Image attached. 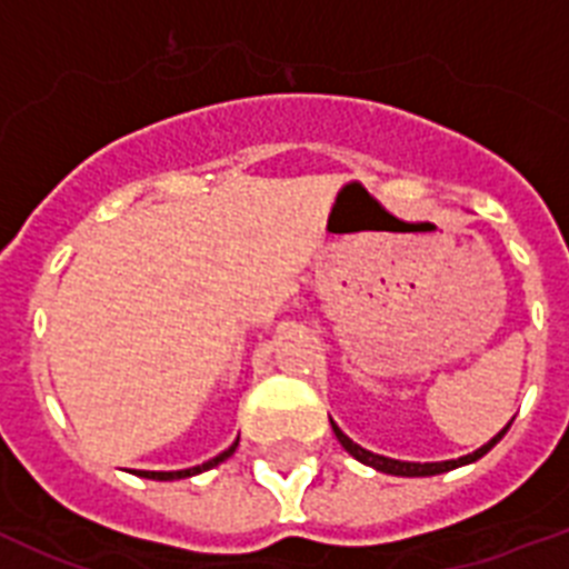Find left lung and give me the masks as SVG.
Masks as SVG:
<instances>
[{
  "label": "left lung",
  "mask_w": 569,
  "mask_h": 569,
  "mask_svg": "<svg viewBox=\"0 0 569 569\" xmlns=\"http://www.w3.org/2000/svg\"><path fill=\"white\" fill-rule=\"evenodd\" d=\"M331 428H335V437L340 439L342 448H346L348 453H351V457L357 459V462L368 465V468H373V470H380V473H391V476H437V473H448V470H453V468H462V465L476 462V459H482L485 453H488V450L493 448V445L499 442V439L505 437V433H508L510 422L505 425V428H501V431L496 433V437L490 439L488 445H482V448L473 450V453H468V457L448 459V462H399V459L380 457V453H371V450H366V448H360V445H357V442H351V439H348L346 433H342L335 422H331Z\"/></svg>",
  "instance_id": "8db88e82"
}]
</instances>
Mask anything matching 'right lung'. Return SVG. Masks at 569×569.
Here are the masks:
<instances>
[{
  "instance_id": "add662e5",
  "label": "right lung",
  "mask_w": 569,
  "mask_h": 569,
  "mask_svg": "<svg viewBox=\"0 0 569 569\" xmlns=\"http://www.w3.org/2000/svg\"><path fill=\"white\" fill-rule=\"evenodd\" d=\"M234 448H238V439H234V442L229 445V448L223 450V453H218V457L209 459V462L198 465V468H187V470H138V476H144V479H158V482H172V479H187V476L203 473V470L214 468V465H221L223 459L232 457Z\"/></svg>"
}]
</instances>
